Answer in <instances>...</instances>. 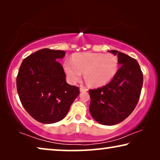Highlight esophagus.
I'll use <instances>...</instances> for the list:
<instances>
[{"mask_svg": "<svg viewBox=\"0 0 160 160\" xmlns=\"http://www.w3.org/2000/svg\"><path fill=\"white\" fill-rule=\"evenodd\" d=\"M87 90H88V89H87V88H84V87H80V91L81 92H87Z\"/></svg>", "mask_w": 160, "mask_h": 160, "instance_id": "obj_1", "label": "esophagus"}]
</instances>
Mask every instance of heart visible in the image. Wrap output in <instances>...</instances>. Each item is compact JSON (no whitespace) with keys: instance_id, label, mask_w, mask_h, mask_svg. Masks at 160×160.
<instances>
[{"instance_id":"obj_1","label":"heart","mask_w":160,"mask_h":160,"mask_svg":"<svg viewBox=\"0 0 160 160\" xmlns=\"http://www.w3.org/2000/svg\"><path fill=\"white\" fill-rule=\"evenodd\" d=\"M119 68V61L111 54H75L71 60L64 62V70L69 81L76 83L82 78V72L87 84L92 87L106 85L113 79Z\"/></svg>"}]
</instances>
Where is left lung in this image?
Returning a JSON list of instances; mask_svg holds the SVG:
<instances>
[{
  "label": "left lung",
  "instance_id": "8db88e82",
  "mask_svg": "<svg viewBox=\"0 0 160 160\" xmlns=\"http://www.w3.org/2000/svg\"><path fill=\"white\" fill-rule=\"evenodd\" d=\"M109 52L117 54L121 66L108 84L89 89V112L100 124L114 125L128 118L137 106L143 78L135 59L117 50Z\"/></svg>",
  "mask_w": 160,
  "mask_h": 160
}]
</instances>
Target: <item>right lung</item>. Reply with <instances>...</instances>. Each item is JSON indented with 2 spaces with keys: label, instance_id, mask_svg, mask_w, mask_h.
Wrapping results in <instances>:
<instances>
[{
  "label": "right lung",
  "instance_id": "obj_1",
  "mask_svg": "<svg viewBox=\"0 0 160 160\" xmlns=\"http://www.w3.org/2000/svg\"><path fill=\"white\" fill-rule=\"evenodd\" d=\"M65 52L42 49L25 58L17 76L21 103L31 117L41 123L62 120L79 95V88L67 84L64 69L57 59Z\"/></svg>",
  "mask_w": 160,
  "mask_h": 160
}]
</instances>
